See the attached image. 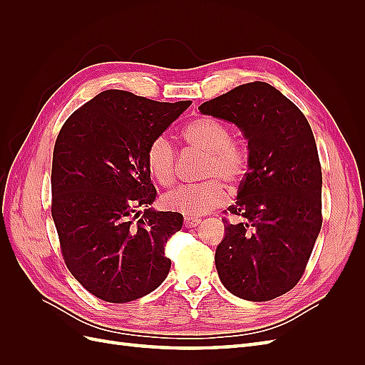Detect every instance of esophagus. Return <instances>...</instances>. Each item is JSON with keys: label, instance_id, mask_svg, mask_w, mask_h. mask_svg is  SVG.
<instances>
[{"label": "esophagus", "instance_id": "1", "mask_svg": "<svg viewBox=\"0 0 365 365\" xmlns=\"http://www.w3.org/2000/svg\"><path fill=\"white\" fill-rule=\"evenodd\" d=\"M200 222H201L200 217H195V216H185V217H184V225H185L187 228L196 227Z\"/></svg>", "mask_w": 365, "mask_h": 365}]
</instances>
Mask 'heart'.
I'll list each match as a JSON object with an SVG mask.
<instances>
[{
    "label": "heart",
    "mask_w": 365,
    "mask_h": 365,
    "mask_svg": "<svg viewBox=\"0 0 365 365\" xmlns=\"http://www.w3.org/2000/svg\"><path fill=\"white\" fill-rule=\"evenodd\" d=\"M184 141L195 150L204 152L201 178L197 184H185L164 195V205L172 212L200 216L222 207L228 200L227 187L237 185L248 173V150L233 140V130L213 117H197L182 129ZM152 178L161 185L176 180V149L165 135L153 138L145 153Z\"/></svg>",
    "instance_id": "obj_1"
}]
</instances>
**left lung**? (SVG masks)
<instances>
[{"instance_id":"left-lung-1","label":"left lung","mask_w":365,"mask_h":365,"mask_svg":"<svg viewBox=\"0 0 365 365\" xmlns=\"http://www.w3.org/2000/svg\"><path fill=\"white\" fill-rule=\"evenodd\" d=\"M233 121L248 140L250 168L222 217L215 262L220 282L244 300L268 302L300 282L322 215V164L312 129L288 97L264 82L239 85L200 106Z\"/></svg>"}]
</instances>
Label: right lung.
Segmentation results:
<instances>
[{"mask_svg": "<svg viewBox=\"0 0 365 365\" xmlns=\"http://www.w3.org/2000/svg\"><path fill=\"white\" fill-rule=\"evenodd\" d=\"M190 103L108 90L76 109L59 130L51 216L61 252L73 277L103 302L137 300L168 277L165 244L181 230L182 215L148 208L157 189L145 153Z\"/></svg>", "mask_w": 365, "mask_h": 365, "instance_id": "add662e5", "label": "right lung"}]
</instances>
